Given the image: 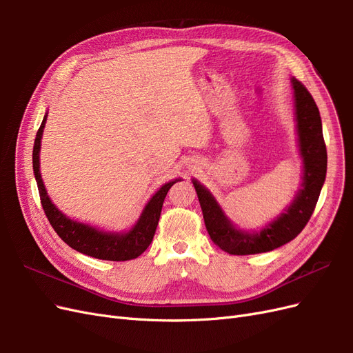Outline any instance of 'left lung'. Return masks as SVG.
<instances>
[{
    "mask_svg": "<svg viewBox=\"0 0 353 353\" xmlns=\"http://www.w3.org/2000/svg\"><path fill=\"white\" fill-rule=\"evenodd\" d=\"M296 103V128L299 152L303 162L301 190L292 205L259 231L239 230L225 216L210 191L197 179L193 185L212 241L230 254H256L271 252L292 241L311 219L327 174V148L319 110L305 85L292 78Z\"/></svg>",
    "mask_w": 353,
    "mask_h": 353,
    "instance_id": "left-lung-1",
    "label": "left lung"
}]
</instances>
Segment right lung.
<instances>
[{"label": "right lung", "instance_id": "add662e5", "mask_svg": "<svg viewBox=\"0 0 353 353\" xmlns=\"http://www.w3.org/2000/svg\"><path fill=\"white\" fill-rule=\"evenodd\" d=\"M47 122V113L42 119V123L37 132L34 153H32V163H34V175L38 184V191L41 197V205L46 215L51 223V227L59 234V237L69 244L72 249L78 250L83 254L92 256V258L103 261H130L140 256L148 245H150L154 232L159 223L160 212L169 188L176 181L172 179L157 190V193L148 200L145 208L143 209L141 216L138 218L135 225L126 232H108L95 227L73 221L61 213L47 194V190L42 183V176L39 172V150H41V138L44 132V126Z\"/></svg>", "mask_w": 353, "mask_h": 353}]
</instances>
